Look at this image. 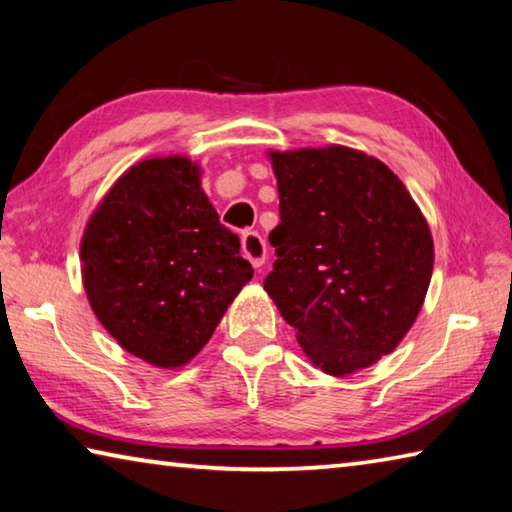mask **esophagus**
I'll use <instances>...</instances> for the list:
<instances>
[{
    "label": "esophagus",
    "mask_w": 512,
    "mask_h": 512,
    "mask_svg": "<svg viewBox=\"0 0 512 512\" xmlns=\"http://www.w3.org/2000/svg\"><path fill=\"white\" fill-rule=\"evenodd\" d=\"M241 253H244L250 264L253 266H262L266 262V241L264 237L259 235L255 230H246L244 235H241Z\"/></svg>",
    "instance_id": "34e87169"
}]
</instances>
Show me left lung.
<instances>
[{"mask_svg": "<svg viewBox=\"0 0 512 512\" xmlns=\"http://www.w3.org/2000/svg\"><path fill=\"white\" fill-rule=\"evenodd\" d=\"M280 223L264 289L307 357L348 375L393 352L427 296L433 241L402 180L345 146L271 153Z\"/></svg>", "mask_w": 512, "mask_h": 512, "instance_id": "8db88e82", "label": "left lung"}]
</instances>
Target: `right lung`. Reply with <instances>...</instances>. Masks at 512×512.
<instances>
[{
  "label": "right lung",
  "instance_id": "right-lung-1",
  "mask_svg": "<svg viewBox=\"0 0 512 512\" xmlns=\"http://www.w3.org/2000/svg\"><path fill=\"white\" fill-rule=\"evenodd\" d=\"M187 158L135 164L85 228L83 284L101 325L135 357L183 366L253 277Z\"/></svg>",
  "mask_w": 512,
  "mask_h": 512
}]
</instances>
